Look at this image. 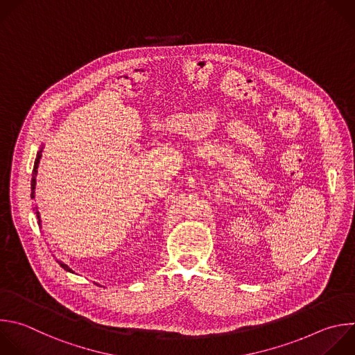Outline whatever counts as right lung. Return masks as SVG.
Here are the masks:
<instances>
[{"mask_svg": "<svg viewBox=\"0 0 355 355\" xmlns=\"http://www.w3.org/2000/svg\"><path fill=\"white\" fill-rule=\"evenodd\" d=\"M42 150H43V145L39 148V152H37V156H36V160H35V166H33V174H32V193H31L32 199H35V189H36V175H37V168H39V163H40V159H42ZM35 210H36L37 223H39V225H42L40 213H39L37 207H35ZM57 262H58V265H60V266H61L64 270H67V272H69V273H73V270H72V269H71L68 265H65L62 261H58V259H57Z\"/></svg>", "mask_w": 355, "mask_h": 355, "instance_id": "right-lung-1", "label": "right lung"}]
</instances>
